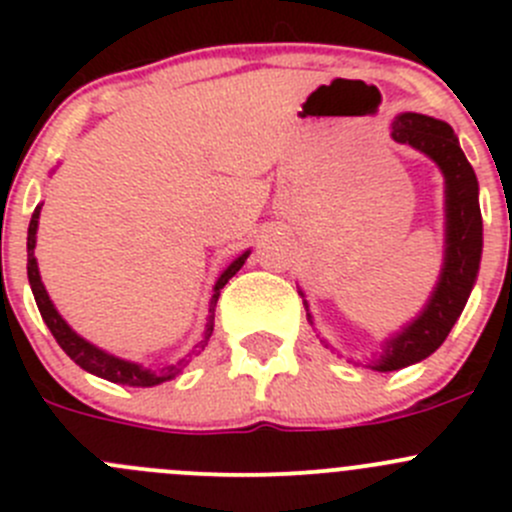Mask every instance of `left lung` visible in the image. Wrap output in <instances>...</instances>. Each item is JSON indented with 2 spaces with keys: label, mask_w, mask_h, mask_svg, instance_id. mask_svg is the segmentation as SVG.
Here are the masks:
<instances>
[{
  "label": "left lung",
  "mask_w": 512,
  "mask_h": 512,
  "mask_svg": "<svg viewBox=\"0 0 512 512\" xmlns=\"http://www.w3.org/2000/svg\"><path fill=\"white\" fill-rule=\"evenodd\" d=\"M396 143L426 153L446 178V255L431 299L409 327L386 339L384 354L371 361L376 371H396L426 359L446 342L476 285L483 252V218L478 178L448 123L421 113H401L391 126ZM307 307V302H304ZM312 322V314H307Z\"/></svg>",
  "instance_id": "left-lung-1"
}]
</instances>
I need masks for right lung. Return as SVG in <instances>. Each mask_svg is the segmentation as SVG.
Masks as SVG:
<instances>
[{
	"label": "right lung",
	"mask_w": 512,
	"mask_h": 512,
	"mask_svg": "<svg viewBox=\"0 0 512 512\" xmlns=\"http://www.w3.org/2000/svg\"><path fill=\"white\" fill-rule=\"evenodd\" d=\"M39 213H41V205H36L32 223H29V235H27V275H29V285H32V292L36 299V307H39V312H41V319H44L46 327H49V332L54 334V339L59 342V347L64 349L66 356H71V359H74L81 369L89 371V374H96V376H101V379L113 381V384H121V386H156V384H163V381L173 379L175 374H180V369L188 364V359H180L178 364L163 366V369H158V371L146 369V366L136 364V361L118 359V356L106 354L103 349L94 347V344H89L84 337H79V334H76L74 329H71L69 324L61 319V314L56 312V307L51 304L49 294H46V287L41 285L39 267H36L34 247H36V227H39ZM247 255H250V250L242 252V255L237 257L232 265H227V270L218 277V282H215L213 299H210L208 324H205L203 339L195 344L193 354H200L205 349V344H208L210 334H213V327H215V304H218L220 289H223L227 285V280H230L232 275H237V270L245 265Z\"/></svg>",
	"instance_id": "right-lung-1"
}]
</instances>
